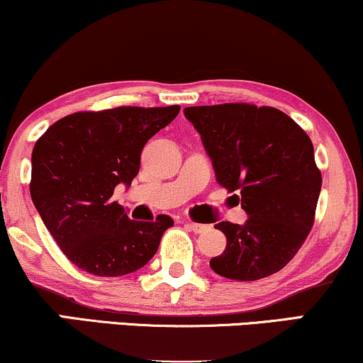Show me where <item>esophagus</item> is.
<instances>
[{
    "mask_svg": "<svg viewBox=\"0 0 363 363\" xmlns=\"http://www.w3.org/2000/svg\"><path fill=\"white\" fill-rule=\"evenodd\" d=\"M187 228L191 231H194V233H204V231L209 230L208 225H201V223H193V221H189L187 223Z\"/></svg>",
    "mask_w": 363,
    "mask_h": 363,
    "instance_id": "obj_1",
    "label": "esophagus"
}]
</instances>
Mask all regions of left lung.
<instances>
[{
	"label": "left lung",
	"instance_id": "obj_1",
	"mask_svg": "<svg viewBox=\"0 0 363 363\" xmlns=\"http://www.w3.org/2000/svg\"><path fill=\"white\" fill-rule=\"evenodd\" d=\"M184 115L211 157L218 184L242 203L245 225L221 221L226 248L209 265L221 277L259 281L298 253L314 223L321 172L311 138L281 110L247 103L189 106Z\"/></svg>",
	"mask_w": 363,
	"mask_h": 363
}]
</instances>
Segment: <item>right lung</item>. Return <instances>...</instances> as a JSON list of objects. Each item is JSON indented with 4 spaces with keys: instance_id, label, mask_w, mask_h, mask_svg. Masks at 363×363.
Returning <instances> with one entry per match:
<instances>
[{
    "instance_id": "obj_1",
    "label": "right lung",
    "mask_w": 363,
    "mask_h": 363,
    "mask_svg": "<svg viewBox=\"0 0 363 363\" xmlns=\"http://www.w3.org/2000/svg\"><path fill=\"white\" fill-rule=\"evenodd\" d=\"M179 110L174 104L72 113L37 140L30 194L47 230L76 267L118 277L142 269L155 255L172 218L130 220L111 196L118 184H132L145 143Z\"/></svg>"
}]
</instances>
